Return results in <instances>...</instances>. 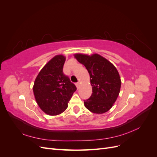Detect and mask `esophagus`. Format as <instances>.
<instances>
[{
	"label": "esophagus",
	"instance_id": "esophagus-1",
	"mask_svg": "<svg viewBox=\"0 0 157 157\" xmlns=\"http://www.w3.org/2000/svg\"><path fill=\"white\" fill-rule=\"evenodd\" d=\"M75 85H76V86H77V89H78V88H79V87H80V82H77V83L75 84Z\"/></svg>",
	"mask_w": 157,
	"mask_h": 157
}]
</instances>
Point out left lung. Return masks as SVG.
I'll use <instances>...</instances> for the list:
<instances>
[{
  "mask_svg": "<svg viewBox=\"0 0 157 157\" xmlns=\"http://www.w3.org/2000/svg\"><path fill=\"white\" fill-rule=\"evenodd\" d=\"M78 62L88 70L92 94L84 105L94 113L102 114L108 111L117 100L121 86L120 75L110 61L100 55H75Z\"/></svg>",
  "mask_w": 157,
  "mask_h": 157,
  "instance_id": "1",
  "label": "left lung"
}]
</instances>
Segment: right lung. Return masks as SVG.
Returning a JSON list of instances; mask_svg holds the SVG:
<instances>
[{
  "instance_id": "right-lung-1",
  "label": "right lung",
  "mask_w": 157,
  "mask_h": 157,
  "mask_svg": "<svg viewBox=\"0 0 157 157\" xmlns=\"http://www.w3.org/2000/svg\"><path fill=\"white\" fill-rule=\"evenodd\" d=\"M65 57H54L41 69L33 86L36 101L49 115H58L68 107V102L77 90L75 85L63 72Z\"/></svg>"
}]
</instances>
